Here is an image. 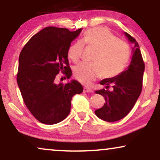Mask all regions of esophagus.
<instances>
[{
  "instance_id": "esophagus-1",
  "label": "esophagus",
  "mask_w": 160,
  "mask_h": 160,
  "mask_svg": "<svg viewBox=\"0 0 160 160\" xmlns=\"http://www.w3.org/2000/svg\"><path fill=\"white\" fill-rule=\"evenodd\" d=\"M83 92H92V89H89V88H87V87H84Z\"/></svg>"
}]
</instances>
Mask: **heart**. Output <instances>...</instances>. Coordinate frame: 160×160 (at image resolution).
I'll return each mask as SVG.
<instances>
[{
    "label": "heart",
    "instance_id": "heart-1",
    "mask_svg": "<svg viewBox=\"0 0 160 160\" xmlns=\"http://www.w3.org/2000/svg\"><path fill=\"white\" fill-rule=\"evenodd\" d=\"M83 44L96 49L93 63L80 62L74 68V78L84 84L98 78H110L123 71L129 59V47L123 41L117 40L105 28H95L84 34L81 41H77L69 47L68 58L77 62L81 57Z\"/></svg>",
    "mask_w": 160,
    "mask_h": 160
}]
</instances>
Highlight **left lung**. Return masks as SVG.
I'll return each mask as SVG.
<instances>
[{
	"instance_id": "8db88e82",
	"label": "left lung",
	"mask_w": 160,
	"mask_h": 160,
	"mask_svg": "<svg viewBox=\"0 0 160 160\" xmlns=\"http://www.w3.org/2000/svg\"><path fill=\"white\" fill-rule=\"evenodd\" d=\"M124 34L134 45L130 65L117 76L101 80L100 84L105 89L95 91L96 94L103 95L106 102L103 107L95 111V113L107 122H115L126 117L132 109L142 89L144 63L139 45L128 33L124 32ZM110 87L112 89L109 91Z\"/></svg>"
}]
</instances>
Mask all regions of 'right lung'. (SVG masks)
I'll list each match as a JSON object with an SVG mask.
<instances>
[{
	"instance_id": "obj_1",
	"label": "right lung",
	"mask_w": 160,
	"mask_h": 160,
	"mask_svg": "<svg viewBox=\"0 0 160 160\" xmlns=\"http://www.w3.org/2000/svg\"><path fill=\"white\" fill-rule=\"evenodd\" d=\"M81 32L82 28L70 32L47 27L34 34L20 53L18 86L28 109L42 123L52 125L65 120L71 111L72 97L83 90L75 80L65 85L56 82L59 73L68 79L72 75L68 51Z\"/></svg>"
}]
</instances>
